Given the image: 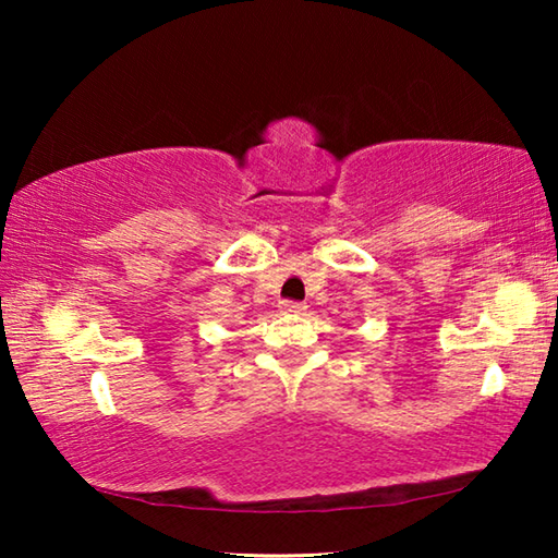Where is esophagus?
<instances>
[{
	"instance_id": "obj_1",
	"label": "esophagus",
	"mask_w": 558,
	"mask_h": 558,
	"mask_svg": "<svg viewBox=\"0 0 558 558\" xmlns=\"http://www.w3.org/2000/svg\"><path fill=\"white\" fill-rule=\"evenodd\" d=\"M280 310L282 313H295V315H302L307 310L305 302H298V300H282L280 302Z\"/></svg>"
}]
</instances>
